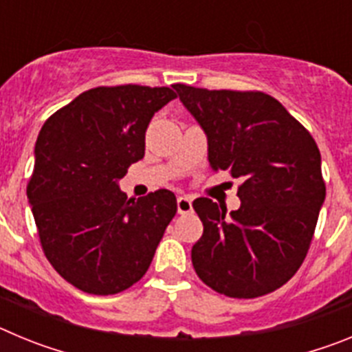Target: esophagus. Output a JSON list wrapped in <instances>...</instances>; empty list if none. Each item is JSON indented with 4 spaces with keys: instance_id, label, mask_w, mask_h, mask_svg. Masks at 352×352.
Masks as SVG:
<instances>
[{
    "instance_id": "34e87169",
    "label": "esophagus",
    "mask_w": 352,
    "mask_h": 352,
    "mask_svg": "<svg viewBox=\"0 0 352 352\" xmlns=\"http://www.w3.org/2000/svg\"><path fill=\"white\" fill-rule=\"evenodd\" d=\"M192 211V199L188 195H179L178 197V213L186 214Z\"/></svg>"
}]
</instances>
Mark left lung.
Listing matches in <instances>:
<instances>
[{
  "label": "left lung",
  "mask_w": 352,
  "mask_h": 352,
  "mask_svg": "<svg viewBox=\"0 0 352 352\" xmlns=\"http://www.w3.org/2000/svg\"><path fill=\"white\" fill-rule=\"evenodd\" d=\"M174 89L206 133L211 169L241 179V206L227 217L211 199L194 201L204 226L192 247L195 273L229 298L273 292L298 272L316 231L326 197L319 148L266 93Z\"/></svg>",
  "instance_id": "1"
}]
</instances>
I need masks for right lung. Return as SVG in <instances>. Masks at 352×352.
Wrapping results in <instances>:
<instances>
[{
	"label": "right lung",
	"instance_id": "1",
	"mask_svg": "<svg viewBox=\"0 0 352 352\" xmlns=\"http://www.w3.org/2000/svg\"><path fill=\"white\" fill-rule=\"evenodd\" d=\"M170 88H93L52 114L35 144L28 199L52 268L89 294L139 282L176 214V195L129 199L120 179L144 157L146 129Z\"/></svg>",
	"mask_w": 352,
	"mask_h": 352
}]
</instances>
